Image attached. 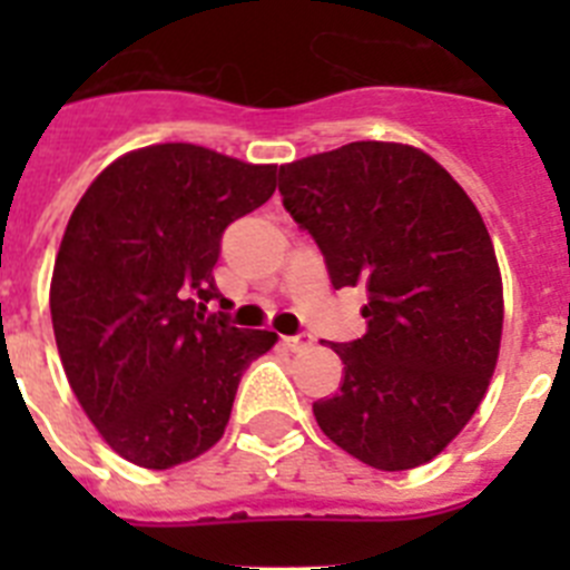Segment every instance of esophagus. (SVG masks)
Returning a JSON list of instances; mask_svg holds the SVG:
<instances>
[{
	"label": "esophagus",
	"mask_w": 570,
	"mask_h": 570,
	"mask_svg": "<svg viewBox=\"0 0 570 570\" xmlns=\"http://www.w3.org/2000/svg\"><path fill=\"white\" fill-rule=\"evenodd\" d=\"M311 345H314V336L311 334L285 336V347H288V351H294V354H299V351H308Z\"/></svg>",
	"instance_id": "obj_1"
}]
</instances>
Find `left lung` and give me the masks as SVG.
I'll use <instances>...</instances> for the list:
<instances>
[{
  "instance_id": "left-lung-1",
  "label": "left lung",
  "mask_w": 570,
  "mask_h": 570,
  "mask_svg": "<svg viewBox=\"0 0 570 570\" xmlns=\"http://www.w3.org/2000/svg\"><path fill=\"white\" fill-rule=\"evenodd\" d=\"M282 203L334 288L367 291L316 425L354 460L407 471L440 456L485 400L502 340V274L471 196L434 156L347 142L279 165Z\"/></svg>"
}]
</instances>
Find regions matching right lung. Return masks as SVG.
<instances>
[{
  "label": "right lung",
  "mask_w": 570,
  "mask_h": 570,
  "mask_svg": "<svg viewBox=\"0 0 570 570\" xmlns=\"http://www.w3.org/2000/svg\"><path fill=\"white\" fill-rule=\"evenodd\" d=\"M276 190V165L190 142L122 154L73 208L50 276L70 391L122 460L168 471L223 440L242 371L271 331L205 316L234 219Z\"/></svg>",
  "instance_id": "1"
}]
</instances>
